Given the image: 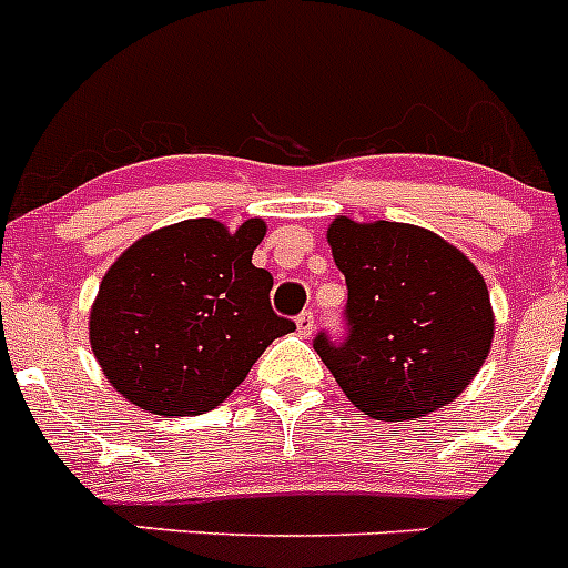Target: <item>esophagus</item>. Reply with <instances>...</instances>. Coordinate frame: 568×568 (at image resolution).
<instances>
[{"label":"esophagus","mask_w":568,"mask_h":568,"mask_svg":"<svg viewBox=\"0 0 568 568\" xmlns=\"http://www.w3.org/2000/svg\"><path fill=\"white\" fill-rule=\"evenodd\" d=\"M295 329H298L301 338H310L315 329V315L313 313H301L298 318H295Z\"/></svg>","instance_id":"obj_1"}]
</instances>
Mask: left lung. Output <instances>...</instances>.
I'll list each match as a JSON object with an SVG mask.
<instances>
[{"label":"left lung","instance_id":"left-lung-1","mask_svg":"<svg viewBox=\"0 0 568 568\" xmlns=\"http://www.w3.org/2000/svg\"><path fill=\"white\" fill-rule=\"evenodd\" d=\"M346 278L349 335L315 353L361 413L413 420L458 398L484 366L495 313L478 267L433 230L400 222L327 227Z\"/></svg>","mask_w":568,"mask_h":568}]
</instances>
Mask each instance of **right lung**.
<instances>
[{
    "label": "right lung",
    "instance_id": "1",
    "mask_svg": "<svg viewBox=\"0 0 568 568\" xmlns=\"http://www.w3.org/2000/svg\"><path fill=\"white\" fill-rule=\"evenodd\" d=\"M261 219L227 230L187 219L133 241L90 307V346L113 389L153 415H202L230 398L295 324L270 307L253 264Z\"/></svg>",
    "mask_w": 568,
    "mask_h": 568
}]
</instances>
